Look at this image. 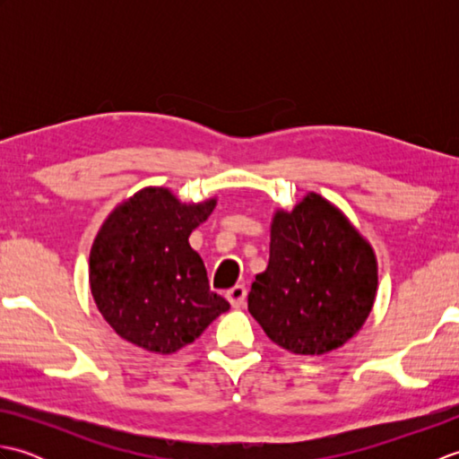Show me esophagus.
Masks as SVG:
<instances>
[{"label": "esophagus", "instance_id": "obj_1", "mask_svg": "<svg viewBox=\"0 0 459 459\" xmlns=\"http://www.w3.org/2000/svg\"><path fill=\"white\" fill-rule=\"evenodd\" d=\"M227 299L230 301L232 307H245L247 304V288L238 284L227 291Z\"/></svg>", "mask_w": 459, "mask_h": 459}]
</instances>
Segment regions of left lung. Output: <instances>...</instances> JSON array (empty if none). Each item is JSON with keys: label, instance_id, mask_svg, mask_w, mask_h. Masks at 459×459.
Instances as JSON below:
<instances>
[{"label": "left lung", "instance_id": "obj_1", "mask_svg": "<svg viewBox=\"0 0 459 459\" xmlns=\"http://www.w3.org/2000/svg\"><path fill=\"white\" fill-rule=\"evenodd\" d=\"M368 242L329 201L309 193L272 221L268 268L252 281L248 311L276 345L324 355L363 327L377 294Z\"/></svg>", "mask_w": 459, "mask_h": 459}]
</instances>
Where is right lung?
Here are the masks:
<instances>
[{"mask_svg":"<svg viewBox=\"0 0 459 459\" xmlns=\"http://www.w3.org/2000/svg\"><path fill=\"white\" fill-rule=\"evenodd\" d=\"M214 204H185L169 189L148 187L104 221L91 250V290L122 339L169 355L230 307L211 291L203 260L189 247Z\"/></svg>","mask_w":459,"mask_h":459,"instance_id":"right-lung-1","label":"right lung"}]
</instances>
